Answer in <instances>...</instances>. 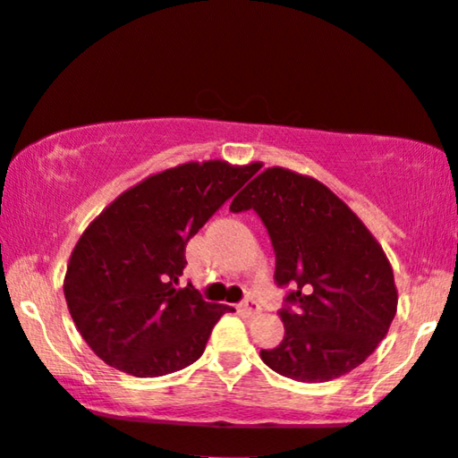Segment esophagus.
Masks as SVG:
<instances>
[{"mask_svg":"<svg viewBox=\"0 0 458 458\" xmlns=\"http://www.w3.org/2000/svg\"><path fill=\"white\" fill-rule=\"evenodd\" d=\"M239 310H241V312L245 314V316H255V314L259 312L261 308H259V301H258V300H253V297H247V300L242 301L241 306H239Z\"/></svg>","mask_w":458,"mask_h":458,"instance_id":"esophagus-1","label":"esophagus"}]
</instances>
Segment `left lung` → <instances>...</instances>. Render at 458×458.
<instances>
[{
  "mask_svg": "<svg viewBox=\"0 0 458 458\" xmlns=\"http://www.w3.org/2000/svg\"><path fill=\"white\" fill-rule=\"evenodd\" d=\"M253 209L270 236L284 337L264 360L278 375L325 383L367 360L398 306L392 266L379 242L325 184L283 167L261 172L230 211Z\"/></svg>",
  "mask_w": 458,
  "mask_h": 458,
  "instance_id": "8db88e82",
  "label": "left lung"
}]
</instances>
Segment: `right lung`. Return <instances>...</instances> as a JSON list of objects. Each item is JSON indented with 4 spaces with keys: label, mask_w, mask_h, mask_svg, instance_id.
I'll return each instance as SVG.
<instances>
[{
    "label": "right lung",
    "mask_w": 458,
    "mask_h": 458,
    "mask_svg": "<svg viewBox=\"0 0 458 458\" xmlns=\"http://www.w3.org/2000/svg\"><path fill=\"white\" fill-rule=\"evenodd\" d=\"M258 172V163H186L114 199L72 249L64 297L98 358L133 377H163L203 356L228 306L180 289L186 242Z\"/></svg>",
    "instance_id": "add662e5"
}]
</instances>
